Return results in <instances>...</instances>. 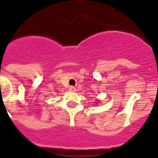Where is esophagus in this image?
Here are the masks:
<instances>
[{
  "instance_id": "34e87169",
  "label": "esophagus",
  "mask_w": 158,
  "mask_h": 158,
  "mask_svg": "<svg viewBox=\"0 0 158 158\" xmlns=\"http://www.w3.org/2000/svg\"><path fill=\"white\" fill-rule=\"evenodd\" d=\"M69 91H72V92H73V91L76 90V88L75 87H73V86H70L69 89Z\"/></svg>"
}]
</instances>
